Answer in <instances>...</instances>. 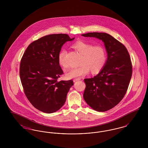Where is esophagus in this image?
<instances>
[{"label":"esophagus","instance_id":"34e87169","mask_svg":"<svg viewBox=\"0 0 148 148\" xmlns=\"http://www.w3.org/2000/svg\"><path fill=\"white\" fill-rule=\"evenodd\" d=\"M80 79H74V80H73V82H77V81H79Z\"/></svg>","mask_w":148,"mask_h":148}]
</instances>
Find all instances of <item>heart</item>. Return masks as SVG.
I'll use <instances>...</instances> for the list:
<instances>
[{"label": "heart", "instance_id": "heart-1", "mask_svg": "<svg viewBox=\"0 0 148 148\" xmlns=\"http://www.w3.org/2000/svg\"><path fill=\"white\" fill-rule=\"evenodd\" d=\"M73 47L81 54L82 57L80 62V66L73 68L68 71L66 75L68 78L79 77L88 74L90 71L93 73L101 71L106 62V53L104 48L100 45H93L90 42L78 40L73 45ZM66 50H61L58 59L59 64L64 68L68 66L65 57Z\"/></svg>", "mask_w": 148, "mask_h": 148}]
</instances>
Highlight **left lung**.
<instances>
[{"label":"left lung","mask_w":148,"mask_h":148,"mask_svg":"<svg viewBox=\"0 0 148 148\" xmlns=\"http://www.w3.org/2000/svg\"><path fill=\"white\" fill-rule=\"evenodd\" d=\"M85 37L101 40L108 59L98 74L85 79L83 97L92 109L106 112L118 104L127 92L132 75V64L126 47L112 35L105 33H88Z\"/></svg>","instance_id":"1"}]
</instances>
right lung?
I'll return each mask as SVG.
<instances>
[{
    "label": "right lung",
    "mask_w": 148,
    "mask_h": 148,
    "mask_svg": "<svg viewBox=\"0 0 148 148\" xmlns=\"http://www.w3.org/2000/svg\"><path fill=\"white\" fill-rule=\"evenodd\" d=\"M70 38L66 34L46 35L29 45L22 56L19 74L24 93L38 110L54 113L63 106L72 80L58 79L63 74L58 56Z\"/></svg>",
    "instance_id": "add662e5"
}]
</instances>
